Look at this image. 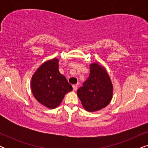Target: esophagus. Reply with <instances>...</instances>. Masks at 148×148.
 Here are the masks:
<instances>
[{
  "label": "esophagus",
  "mask_w": 148,
  "mask_h": 148,
  "mask_svg": "<svg viewBox=\"0 0 148 148\" xmlns=\"http://www.w3.org/2000/svg\"><path fill=\"white\" fill-rule=\"evenodd\" d=\"M77 88H78V84L73 85V91H77Z\"/></svg>",
  "instance_id": "esophagus-1"
}]
</instances>
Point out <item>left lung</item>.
Returning <instances> with one entry per match:
<instances>
[{
	"label": "left lung",
	"instance_id": "1",
	"mask_svg": "<svg viewBox=\"0 0 148 148\" xmlns=\"http://www.w3.org/2000/svg\"><path fill=\"white\" fill-rule=\"evenodd\" d=\"M90 75L77 94L84 109L96 112L106 107L112 100L113 86L106 69L98 62L90 65Z\"/></svg>",
	"mask_w": 148,
	"mask_h": 148
}]
</instances>
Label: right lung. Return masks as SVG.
Wrapping results in <instances>:
<instances>
[{
	"label": "right lung",
	"mask_w": 148,
	"mask_h": 148,
	"mask_svg": "<svg viewBox=\"0 0 148 148\" xmlns=\"http://www.w3.org/2000/svg\"><path fill=\"white\" fill-rule=\"evenodd\" d=\"M58 61L56 58L46 60L32 77L34 96L38 102L50 109L59 106L64 95L73 90L71 85L58 71Z\"/></svg>",
	"instance_id": "obj_1"
}]
</instances>
